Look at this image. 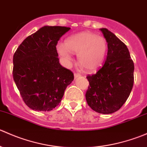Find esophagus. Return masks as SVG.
Returning <instances> with one entry per match:
<instances>
[{
	"instance_id": "34e87169",
	"label": "esophagus",
	"mask_w": 147,
	"mask_h": 147,
	"mask_svg": "<svg viewBox=\"0 0 147 147\" xmlns=\"http://www.w3.org/2000/svg\"><path fill=\"white\" fill-rule=\"evenodd\" d=\"M80 76V75H79V74H78V73H75V74H74V77H75V79H76V78H79Z\"/></svg>"
}]
</instances>
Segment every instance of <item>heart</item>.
Masks as SVG:
<instances>
[{
  "label": "heart",
  "mask_w": 147,
  "mask_h": 147,
  "mask_svg": "<svg viewBox=\"0 0 147 147\" xmlns=\"http://www.w3.org/2000/svg\"><path fill=\"white\" fill-rule=\"evenodd\" d=\"M107 50L105 38L92 32H80L69 36L65 43L57 45V50L66 66L72 63L71 53L78 54V61L88 71H93L101 66Z\"/></svg>",
  "instance_id": "obj_1"
}]
</instances>
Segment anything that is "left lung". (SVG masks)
Listing matches in <instances>:
<instances>
[{
	"instance_id": "obj_1",
	"label": "left lung",
	"mask_w": 147,
	"mask_h": 147,
	"mask_svg": "<svg viewBox=\"0 0 147 147\" xmlns=\"http://www.w3.org/2000/svg\"><path fill=\"white\" fill-rule=\"evenodd\" d=\"M107 42V56L96 74L87 77L85 97L94 111L104 115L119 110L128 99L134 84V65L125 44L107 28H100Z\"/></svg>"
}]
</instances>
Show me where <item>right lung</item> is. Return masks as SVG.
Listing matches in <instances>:
<instances>
[{
    "label": "right lung",
    "instance_id": "obj_1",
    "mask_svg": "<svg viewBox=\"0 0 147 147\" xmlns=\"http://www.w3.org/2000/svg\"><path fill=\"white\" fill-rule=\"evenodd\" d=\"M70 28L45 26L28 36L13 55V76L23 101L35 111H50L74 80L60 64L57 41Z\"/></svg>",
    "mask_w": 147,
    "mask_h": 147
}]
</instances>
